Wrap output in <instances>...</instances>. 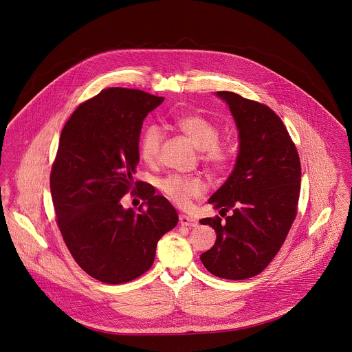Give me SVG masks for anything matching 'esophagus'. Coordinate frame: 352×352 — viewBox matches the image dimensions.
<instances>
[{
	"mask_svg": "<svg viewBox=\"0 0 352 352\" xmlns=\"http://www.w3.org/2000/svg\"><path fill=\"white\" fill-rule=\"evenodd\" d=\"M179 224L181 226H184V227H197V220L194 218H190V217H187V215H179Z\"/></svg>",
	"mask_w": 352,
	"mask_h": 352,
	"instance_id": "34e87169",
	"label": "esophagus"
}]
</instances>
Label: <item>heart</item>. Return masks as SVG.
Segmentation results:
<instances>
[{
  "label": "heart",
  "mask_w": 352,
  "mask_h": 352,
  "mask_svg": "<svg viewBox=\"0 0 352 352\" xmlns=\"http://www.w3.org/2000/svg\"><path fill=\"white\" fill-rule=\"evenodd\" d=\"M175 128L186 134L201 149V160L212 168H224L234 157V145L228 137H221L219 125L198 112H188L173 120ZM165 133L155 124L146 125L140 134L138 149L144 161L154 162L160 154ZM160 188L170 201L186 206L190 199L199 198L206 191V184L198 175L173 174L160 182Z\"/></svg>",
  "instance_id": "b5f03b06"
}]
</instances>
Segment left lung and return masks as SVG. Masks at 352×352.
<instances>
[{"mask_svg":"<svg viewBox=\"0 0 352 352\" xmlns=\"http://www.w3.org/2000/svg\"><path fill=\"white\" fill-rule=\"evenodd\" d=\"M234 115L240 151L234 171L210 198L220 217L201 219L217 232L201 253L206 269L226 280L261 273L281 250L297 217L301 190L300 155L283 120L268 105L219 91Z\"/></svg>","mask_w":352,"mask_h":352,"instance_id":"obj_1","label":"left lung"}]
</instances>
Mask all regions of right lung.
Masks as SVG:
<instances>
[{"mask_svg":"<svg viewBox=\"0 0 352 352\" xmlns=\"http://www.w3.org/2000/svg\"><path fill=\"white\" fill-rule=\"evenodd\" d=\"M162 101L141 89L105 88L74 111L60 133L50 174L56 224L76 264L105 284L149 270L158 240L178 223L165 197L133 179L144 118ZM129 190L147 204L138 213L122 208Z\"/></svg>","mask_w":352,"mask_h":352,"instance_id":"add662e5","label":"right lung"}]
</instances>
